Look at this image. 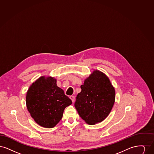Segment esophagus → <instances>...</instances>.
<instances>
[{"label": "esophagus", "mask_w": 154, "mask_h": 154, "mask_svg": "<svg viewBox=\"0 0 154 154\" xmlns=\"http://www.w3.org/2000/svg\"><path fill=\"white\" fill-rule=\"evenodd\" d=\"M70 99L72 100V102H74V99H75V97H74V96H70Z\"/></svg>", "instance_id": "esophagus-1"}]
</instances>
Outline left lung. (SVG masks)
<instances>
[{"label":"left lung","instance_id":"1","mask_svg":"<svg viewBox=\"0 0 154 154\" xmlns=\"http://www.w3.org/2000/svg\"><path fill=\"white\" fill-rule=\"evenodd\" d=\"M81 88L74 103L79 116L89 125L102 122L109 115L116 100L115 89L109 77L94 70Z\"/></svg>","mask_w":154,"mask_h":154}]
</instances>
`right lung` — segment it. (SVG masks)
Listing matches in <instances>:
<instances>
[{
  "mask_svg": "<svg viewBox=\"0 0 154 154\" xmlns=\"http://www.w3.org/2000/svg\"><path fill=\"white\" fill-rule=\"evenodd\" d=\"M72 100L57 85V79L42 76L30 86L26 104L31 117L40 126L52 128L60 121Z\"/></svg>",
  "mask_w": 154,
  "mask_h": 154,
  "instance_id": "add662e5",
  "label": "right lung"
}]
</instances>
